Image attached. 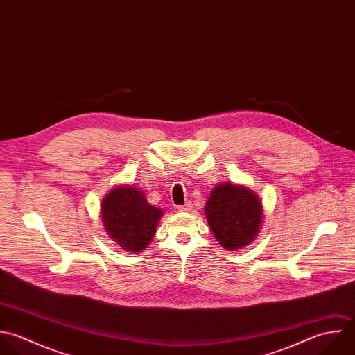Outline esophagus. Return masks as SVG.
I'll return each instance as SVG.
<instances>
[{
	"label": "esophagus",
	"mask_w": 355,
	"mask_h": 355,
	"mask_svg": "<svg viewBox=\"0 0 355 355\" xmlns=\"http://www.w3.org/2000/svg\"><path fill=\"white\" fill-rule=\"evenodd\" d=\"M191 208H193V204H191V202H186L184 205L178 207V209H179L180 212H190V211H191Z\"/></svg>",
	"instance_id": "1"
}]
</instances>
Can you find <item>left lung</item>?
Returning a JSON list of instances; mask_svg holds the SVG:
<instances>
[{"instance_id":"1","label":"left lung","mask_w":355,"mask_h":355,"mask_svg":"<svg viewBox=\"0 0 355 355\" xmlns=\"http://www.w3.org/2000/svg\"><path fill=\"white\" fill-rule=\"evenodd\" d=\"M204 212L211 232L229 250L249 245L263 223L260 197L249 187L232 182L214 187Z\"/></svg>"}]
</instances>
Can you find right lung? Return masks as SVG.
Listing matches in <instances>:
<instances>
[{
  "instance_id": "add662e5",
  "label": "right lung",
  "mask_w": 355,
  "mask_h": 355,
  "mask_svg": "<svg viewBox=\"0 0 355 355\" xmlns=\"http://www.w3.org/2000/svg\"><path fill=\"white\" fill-rule=\"evenodd\" d=\"M164 212L148 204L140 189L129 184L110 190L101 204L106 234L126 252H141L155 236Z\"/></svg>"
}]
</instances>
